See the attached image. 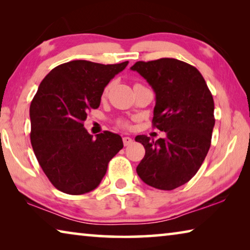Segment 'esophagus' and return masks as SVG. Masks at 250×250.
<instances>
[{"instance_id": "34e87169", "label": "esophagus", "mask_w": 250, "mask_h": 250, "mask_svg": "<svg viewBox=\"0 0 250 250\" xmlns=\"http://www.w3.org/2000/svg\"><path fill=\"white\" fill-rule=\"evenodd\" d=\"M122 141H124V145H125V146H129V145H131V143H132V139L131 138H129V137H124L122 138Z\"/></svg>"}]
</instances>
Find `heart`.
<instances>
[{"instance_id":"heart-1","label":"heart","mask_w":250,"mask_h":250,"mask_svg":"<svg viewBox=\"0 0 250 250\" xmlns=\"http://www.w3.org/2000/svg\"><path fill=\"white\" fill-rule=\"evenodd\" d=\"M108 90V87L107 88H105V91H107ZM118 124H119L121 126H125V128H126V126H128V124H126V122L125 121H122V120H119V121H118Z\"/></svg>"}]
</instances>
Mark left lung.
Listing matches in <instances>:
<instances>
[{"label":"left lung","mask_w":250,"mask_h":250,"mask_svg":"<svg viewBox=\"0 0 250 250\" xmlns=\"http://www.w3.org/2000/svg\"><path fill=\"white\" fill-rule=\"evenodd\" d=\"M138 71L155 92L154 128L167 137L137 135L146 149L137 173L152 188L171 191L196 174L209 150L215 125L214 100L195 67L175 58L137 62Z\"/></svg>","instance_id":"left-lung-1"}]
</instances>
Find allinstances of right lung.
<instances>
[{"mask_svg":"<svg viewBox=\"0 0 250 250\" xmlns=\"http://www.w3.org/2000/svg\"><path fill=\"white\" fill-rule=\"evenodd\" d=\"M129 62L103 65L71 61L49 71L29 107L31 143L46 176L70 195L95 189L122 147L119 134L94 135L83 128L87 111L100 104L104 87Z\"/></svg>","mask_w":250,"mask_h":250,"instance_id":"add662e5","label":"right lung"}]
</instances>
